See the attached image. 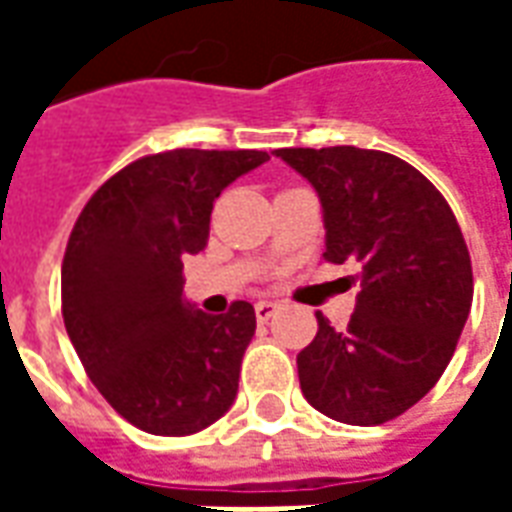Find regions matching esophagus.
<instances>
[{"label":"esophagus","instance_id":"esophagus-1","mask_svg":"<svg viewBox=\"0 0 512 512\" xmlns=\"http://www.w3.org/2000/svg\"><path fill=\"white\" fill-rule=\"evenodd\" d=\"M277 301H268V299H260L255 304V315H257V321L260 323H266L268 318H271V315H274V312H277Z\"/></svg>","mask_w":512,"mask_h":512}]
</instances>
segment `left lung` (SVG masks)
<instances>
[{
    "instance_id": "obj_1",
    "label": "left lung",
    "mask_w": 512,
    "mask_h": 512,
    "mask_svg": "<svg viewBox=\"0 0 512 512\" xmlns=\"http://www.w3.org/2000/svg\"><path fill=\"white\" fill-rule=\"evenodd\" d=\"M323 208L329 263L359 266L348 329L318 318L299 356L312 408L348 425H381L428 395L472 310V260L439 189L403 158L362 147H282Z\"/></svg>"
}]
</instances>
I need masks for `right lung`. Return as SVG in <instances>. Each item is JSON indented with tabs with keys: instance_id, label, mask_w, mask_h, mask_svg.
I'll return each mask as SVG.
<instances>
[{
	"instance_id": "add662e5",
	"label": "right lung",
	"mask_w": 512,
	"mask_h": 512,
	"mask_svg": "<svg viewBox=\"0 0 512 512\" xmlns=\"http://www.w3.org/2000/svg\"><path fill=\"white\" fill-rule=\"evenodd\" d=\"M263 150H169L139 158L84 205L62 260V318L98 392L156 436L227 414L255 307L208 315L183 296V260L208 246L216 197L266 164Z\"/></svg>"
}]
</instances>
